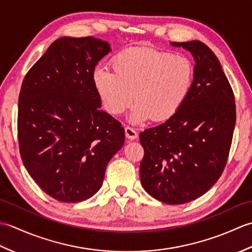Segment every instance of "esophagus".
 Masks as SVG:
<instances>
[{"label": "esophagus", "mask_w": 252, "mask_h": 252, "mask_svg": "<svg viewBox=\"0 0 252 252\" xmlns=\"http://www.w3.org/2000/svg\"><path fill=\"white\" fill-rule=\"evenodd\" d=\"M126 136L127 138H130V140H136L137 138V132L133 129L131 126H126Z\"/></svg>", "instance_id": "34e87169"}]
</instances>
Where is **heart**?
Returning a JSON list of instances; mask_svg holds the SVG:
<instances>
[{"instance_id": "obj_1", "label": "heart", "mask_w": 252, "mask_h": 252, "mask_svg": "<svg viewBox=\"0 0 252 252\" xmlns=\"http://www.w3.org/2000/svg\"><path fill=\"white\" fill-rule=\"evenodd\" d=\"M111 67L114 72L95 69L94 87L111 115H121L135 99L130 117L134 123L172 118L194 85L195 67L189 57L154 47H127L112 58Z\"/></svg>"}]
</instances>
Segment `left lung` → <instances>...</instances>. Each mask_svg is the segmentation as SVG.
<instances>
[{"label": "left lung", "instance_id": "obj_1", "mask_svg": "<svg viewBox=\"0 0 252 252\" xmlns=\"http://www.w3.org/2000/svg\"><path fill=\"white\" fill-rule=\"evenodd\" d=\"M171 44L194 56V85L172 118L140 133V176L155 199L182 205L206 194L220 179L232 145L236 105L220 62L205 43Z\"/></svg>", "mask_w": 252, "mask_h": 252}]
</instances>
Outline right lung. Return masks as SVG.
Returning a JSON list of instances; mask_svg holds the SVG:
<instances>
[{"label": "right lung", "mask_w": 252, "mask_h": 252, "mask_svg": "<svg viewBox=\"0 0 252 252\" xmlns=\"http://www.w3.org/2000/svg\"><path fill=\"white\" fill-rule=\"evenodd\" d=\"M110 52L93 36H63L27 72L18 98L21 160L40 189L61 202L97 192L125 144L121 123L100 110L95 66Z\"/></svg>", "instance_id": "1"}]
</instances>
